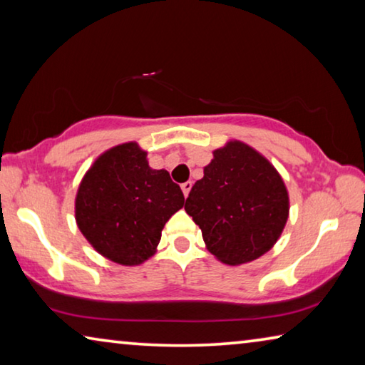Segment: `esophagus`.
Instances as JSON below:
<instances>
[{"mask_svg": "<svg viewBox=\"0 0 365 365\" xmlns=\"http://www.w3.org/2000/svg\"><path fill=\"white\" fill-rule=\"evenodd\" d=\"M191 187H193V183L191 182H185V183H182V191H183V195H185V197L188 196V193H190V190H191Z\"/></svg>", "mask_w": 365, "mask_h": 365, "instance_id": "1", "label": "esophagus"}]
</instances>
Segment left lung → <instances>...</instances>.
<instances>
[{
	"mask_svg": "<svg viewBox=\"0 0 365 365\" xmlns=\"http://www.w3.org/2000/svg\"><path fill=\"white\" fill-rule=\"evenodd\" d=\"M202 240L220 262L255 261L277 243L285 228L289 200L283 178L262 154L243 141L214 151L185 202Z\"/></svg>",
	"mask_w": 365,
	"mask_h": 365,
	"instance_id": "1",
	"label": "left lung"
}]
</instances>
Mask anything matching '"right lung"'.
I'll list each match as a JSON object with an SVG mask.
<instances>
[{
    "label": "right lung",
    "instance_id": "obj_1",
    "mask_svg": "<svg viewBox=\"0 0 365 365\" xmlns=\"http://www.w3.org/2000/svg\"><path fill=\"white\" fill-rule=\"evenodd\" d=\"M185 205L168 170H154L146 151L130 141L103 153L86 172L76 197V220L88 243L122 265L156 252L160 232Z\"/></svg>",
    "mask_w": 365,
    "mask_h": 365
}]
</instances>
